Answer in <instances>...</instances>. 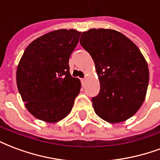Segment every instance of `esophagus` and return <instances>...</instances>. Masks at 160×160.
Instances as JSON below:
<instances>
[{
  "label": "esophagus",
  "instance_id": "esophagus-1",
  "mask_svg": "<svg viewBox=\"0 0 160 160\" xmlns=\"http://www.w3.org/2000/svg\"><path fill=\"white\" fill-rule=\"evenodd\" d=\"M85 81H86V79H85V78H83V79H81V83L84 84V83H85Z\"/></svg>",
  "mask_w": 160,
  "mask_h": 160
}]
</instances>
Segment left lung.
<instances>
[{"label": "left lung", "instance_id": "8db88e82", "mask_svg": "<svg viewBox=\"0 0 160 160\" xmlns=\"http://www.w3.org/2000/svg\"><path fill=\"white\" fill-rule=\"evenodd\" d=\"M80 42L93 59L100 82V92L92 99L95 113L111 124L130 119L142 105L149 81L148 62L139 48L108 29L83 32Z\"/></svg>", "mask_w": 160, "mask_h": 160}]
</instances>
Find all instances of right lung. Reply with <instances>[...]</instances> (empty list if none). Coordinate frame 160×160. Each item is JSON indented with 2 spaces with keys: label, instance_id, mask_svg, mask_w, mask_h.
Returning a JSON list of instances; mask_svg holds the SVG:
<instances>
[{
  "label": "right lung",
  "instance_id": "obj_1",
  "mask_svg": "<svg viewBox=\"0 0 160 160\" xmlns=\"http://www.w3.org/2000/svg\"><path fill=\"white\" fill-rule=\"evenodd\" d=\"M81 32L57 29L27 47L17 68V86L26 108L36 119L56 123L70 113L81 87L71 76L68 60Z\"/></svg>",
  "mask_w": 160,
  "mask_h": 160
}]
</instances>
